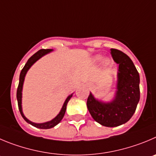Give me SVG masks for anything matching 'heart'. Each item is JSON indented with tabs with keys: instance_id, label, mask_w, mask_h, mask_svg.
I'll use <instances>...</instances> for the list:
<instances>
[{
	"instance_id": "heart-1",
	"label": "heart",
	"mask_w": 156,
	"mask_h": 156,
	"mask_svg": "<svg viewBox=\"0 0 156 156\" xmlns=\"http://www.w3.org/2000/svg\"><path fill=\"white\" fill-rule=\"evenodd\" d=\"M101 59H102V56H101V55H97V56L94 57V61H95V62H100ZM108 62H109L108 60L105 61V65H108Z\"/></svg>"
}]
</instances>
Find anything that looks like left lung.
I'll list each match as a JSON object with an SVG mask.
<instances>
[{
    "label": "left lung",
    "mask_w": 156,
    "mask_h": 156,
    "mask_svg": "<svg viewBox=\"0 0 156 156\" xmlns=\"http://www.w3.org/2000/svg\"><path fill=\"white\" fill-rule=\"evenodd\" d=\"M113 60L119 65L115 97L111 101L94 98L90 92L87 107L94 120L106 127H116L128 122L135 112L140 99L139 74L130 58L112 48Z\"/></svg>",
    "instance_id": "obj_1"
}]
</instances>
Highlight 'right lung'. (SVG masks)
Returning a JSON list of instances; mask_svg holds the SVG:
<instances>
[{
	"instance_id": "1",
	"label": "right lung",
	"mask_w": 156,
	"mask_h": 156,
	"mask_svg": "<svg viewBox=\"0 0 156 156\" xmlns=\"http://www.w3.org/2000/svg\"><path fill=\"white\" fill-rule=\"evenodd\" d=\"M53 51V49H41V50H39L38 51L36 52L34 55H32L30 58H29L28 60H27V63L25 64L24 67L23 68V69L21 70V74H20V78H19V85L18 87H17V103H18V108H19V111L21 112V116L23 117V119L29 123L31 126H34V127L37 128V129H51V128L55 127V126L59 123L63 119L64 115L65 114V111H66V108H67V104L69 101V100L71 99V98L73 95V93L71 94L70 95H68L67 97V98L65 99V102H64L63 106H62V109H61V111L59 112L58 115H57L56 117L54 118L52 120L48 121V122H43V123H35V122H33L31 121H30L29 119H27V118L24 116V113H23L22 111V90H23V85H24V78H25L26 74H27V71L30 68V67L32 65H34L37 60H39L40 58H41L42 57L46 55L47 54L50 53Z\"/></svg>"
}]
</instances>
